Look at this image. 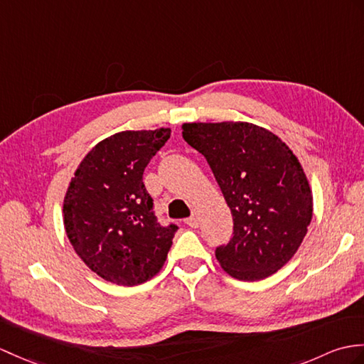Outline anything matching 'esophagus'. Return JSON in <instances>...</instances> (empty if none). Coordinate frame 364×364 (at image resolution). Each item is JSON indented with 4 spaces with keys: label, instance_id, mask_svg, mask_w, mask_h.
Instances as JSON below:
<instances>
[{
    "label": "esophagus",
    "instance_id": "obj_1",
    "mask_svg": "<svg viewBox=\"0 0 364 364\" xmlns=\"http://www.w3.org/2000/svg\"><path fill=\"white\" fill-rule=\"evenodd\" d=\"M186 225H189L191 228H197L198 226V213L197 210H193L192 215L186 220Z\"/></svg>",
    "mask_w": 364,
    "mask_h": 364
}]
</instances>
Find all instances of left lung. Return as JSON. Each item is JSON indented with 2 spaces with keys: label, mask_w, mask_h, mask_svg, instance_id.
Instances as JSON below:
<instances>
[{
  "label": "left lung",
  "mask_w": 364,
  "mask_h": 364,
  "mask_svg": "<svg viewBox=\"0 0 364 364\" xmlns=\"http://www.w3.org/2000/svg\"><path fill=\"white\" fill-rule=\"evenodd\" d=\"M181 130L206 158L231 209L232 239L215 250L223 272L245 282L274 274L296 255L314 215L298 156L251 122H184Z\"/></svg>",
  "instance_id": "1"
}]
</instances>
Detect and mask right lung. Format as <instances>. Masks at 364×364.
<instances>
[{
    "instance_id": "add662e5",
    "label": "right lung",
    "mask_w": 364,
    "mask_h": 364,
    "mask_svg": "<svg viewBox=\"0 0 364 364\" xmlns=\"http://www.w3.org/2000/svg\"><path fill=\"white\" fill-rule=\"evenodd\" d=\"M168 138L166 127L114 133L88 151L68 184V239L83 264L108 282L144 284L167 259L178 228L156 222L142 173Z\"/></svg>"
}]
</instances>
